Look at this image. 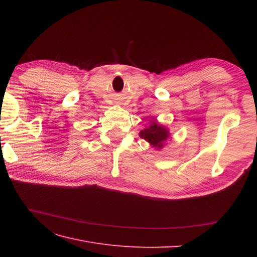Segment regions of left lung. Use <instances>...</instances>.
<instances>
[{
	"mask_svg": "<svg viewBox=\"0 0 257 257\" xmlns=\"http://www.w3.org/2000/svg\"><path fill=\"white\" fill-rule=\"evenodd\" d=\"M139 136L144 138L152 147L157 148V149H162L164 147V143L169 137V132L165 126L161 125L157 121H152L150 126L143 130L139 133Z\"/></svg>",
	"mask_w": 257,
	"mask_h": 257,
	"instance_id": "left-lung-1",
	"label": "left lung"
}]
</instances>
